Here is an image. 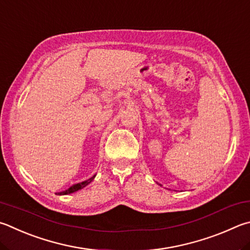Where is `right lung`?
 <instances>
[{
	"instance_id": "add662e5",
	"label": "right lung",
	"mask_w": 250,
	"mask_h": 250,
	"mask_svg": "<svg viewBox=\"0 0 250 250\" xmlns=\"http://www.w3.org/2000/svg\"><path fill=\"white\" fill-rule=\"evenodd\" d=\"M95 176H96V175H94L93 177H90V178L87 179V180L82 181V183H79V184H75V185H73V186H71V187H70L69 189L64 190V191L58 192L57 194H60V196H62V194H70V193H73V192H75V191H79V190L83 189V188L86 187V186H87L88 184L92 183V181H93L94 178H95Z\"/></svg>"
}]
</instances>
